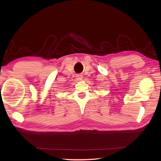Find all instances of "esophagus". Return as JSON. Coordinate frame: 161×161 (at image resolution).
Segmentation results:
<instances>
[{
	"instance_id": "34e87169",
	"label": "esophagus",
	"mask_w": 161,
	"mask_h": 161,
	"mask_svg": "<svg viewBox=\"0 0 161 161\" xmlns=\"http://www.w3.org/2000/svg\"><path fill=\"white\" fill-rule=\"evenodd\" d=\"M82 75H76V79L77 80H78V81H80V80H82Z\"/></svg>"
}]
</instances>
